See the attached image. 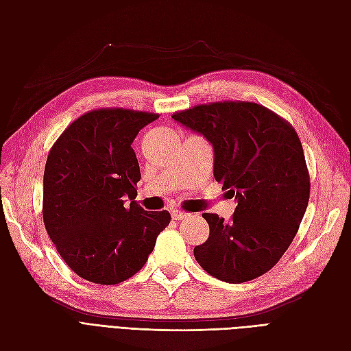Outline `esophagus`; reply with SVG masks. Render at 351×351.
I'll use <instances>...</instances> for the list:
<instances>
[{"label":"esophagus","instance_id":"1","mask_svg":"<svg viewBox=\"0 0 351 351\" xmlns=\"http://www.w3.org/2000/svg\"><path fill=\"white\" fill-rule=\"evenodd\" d=\"M171 217H173V219H186L190 215L187 214V212H183V210H180V209H173L171 210Z\"/></svg>","mask_w":351,"mask_h":351}]
</instances>
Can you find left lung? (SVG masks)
<instances>
[{"instance_id": "obj_1", "label": "left lung", "mask_w": 351, "mask_h": 351, "mask_svg": "<svg viewBox=\"0 0 351 351\" xmlns=\"http://www.w3.org/2000/svg\"><path fill=\"white\" fill-rule=\"evenodd\" d=\"M214 146V177L237 206L230 222L202 214L208 240L196 246L197 263L230 284L261 277L291 244L307 208L311 178L293 125L254 102L196 105L171 115Z\"/></svg>"}]
</instances>
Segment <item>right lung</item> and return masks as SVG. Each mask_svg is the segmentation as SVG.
Instances as JSON below:
<instances>
[{"label":"right lung","mask_w":351,"mask_h":351,"mask_svg":"<svg viewBox=\"0 0 351 351\" xmlns=\"http://www.w3.org/2000/svg\"><path fill=\"white\" fill-rule=\"evenodd\" d=\"M158 114L93 110L52 145L44 173V224L57 252L83 280L114 285L141 271L171 221L134 200L141 168L132 143ZM131 200V205L125 202Z\"/></svg>","instance_id":"right-lung-1"}]
</instances>
